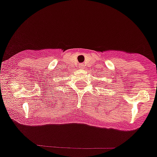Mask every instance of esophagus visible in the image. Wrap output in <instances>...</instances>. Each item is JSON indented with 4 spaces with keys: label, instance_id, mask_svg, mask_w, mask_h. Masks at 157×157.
Instances as JSON below:
<instances>
[{
    "label": "esophagus",
    "instance_id": "obj_1",
    "mask_svg": "<svg viewBox=\"0 0 157 157\" xmlns=\"http://www.w3.org/2000/svg\"><path fill=\"white\" fill-rule=\"evenodd\" d=\"M79 68H80V69H85V66H84L83 64H80V65H79Z\"/></svg>",
    "mask_w": 157,
    "mask_h": 157
}]
</instances>
